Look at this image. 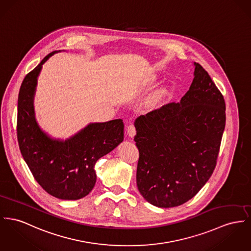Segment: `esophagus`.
<instances>
[{"instance_id":"esophagus-1","label":"esophagus","mask_w":251,"mask_h":251,"mask_svg":"<svg viewBox=\"0 0 251 251\" xmlns=\"http://www.w3.org/2000/svg\"><path fill=\"white\" fill-rule=\"evenodd\" d=\"M126 131H127V134L130 138H133L135 134H136V128H135L133 125H128L127 127H126Z\"/></svg>"}]
</instances>
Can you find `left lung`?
I'll return each mask as SVG.
<instances>
[{"mask_svg":"<svg viewBox=\"0 0 251 251\" xmlns=\"http://www.w3.org/2000/svg\"><path fill=\"white\" fill-rule=\"evenodd\" d=\"M181 101L170 102L134 122L140 157L137 186L158 207H174L193 198L216 167L226 126L222 93L202 67Z\"/></svg>","mask_w":251,"mask_h":251,"instance_id":"obj_1","label":"left lung"}]
</instances>
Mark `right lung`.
<instances>
[{"instance_id":"obj_1","label":"right lung","mask_w":251,"mask_h":251,"mask_svg":"<svg viewBox=\"0 0 251 251\" xmlns=\"http://www.w3.org/2000/svg\"><path fill=\"white\" fill-rule=\"evenodd\" d=\"M46 56L24 79L18 97L17 137L24 160L35 180L49 194L62 200H79L96 183L95 164L124 140V123L116 119L90 123L66 140L52 138L35 117L34 97Z\"/></svg>"}]
</instances>
